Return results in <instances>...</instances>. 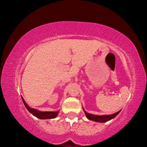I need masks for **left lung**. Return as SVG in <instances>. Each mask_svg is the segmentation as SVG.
<instances>
[{
    "instance_id": "left-lung-1",
    "label": "left lung",
    "mask_w": 147,
    "mask_h": 147,
    "mask_svg": "<svg viewBox=\"0 0 147 147\" xmlns=\"http://www.w3.org/2000/svg\"><path fill=\"white\" fill-rule=\"evenodd\" d=\"M83 109L84 112H85L87 118L89 119V120H91L95 122H98V123H105V122L111 120V119L115 117L121 111V110H119V111H117V112H116L113 114H111V115H93V114L87 113L86 111L84 110V108Z\"/></svg>"
}]
</instances>
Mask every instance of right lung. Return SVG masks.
<instances>
[{"mask_svg": "<svg viewBox=\"0 0 147 147\" xmlns=\"http://www.w3.org/2000/svg\"><path fill=\"white\" fill-rule=\"evenodd\" d=\"M22 100H23L24 106H25L26 109L29 111V112L31 113L34 116L36 117H38L39 119H54V118H56L57 115H58L59 111H55V112H54V111H38V109L30 108V107L28 106V104H27L25 102V101H24V100L23 97H22Z\"/></svg>", "mask_w": 147, "mask_h": 147, "instance_id": "add662e5", "label": "right lung"}]
</instances>
